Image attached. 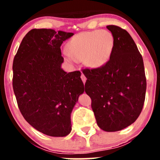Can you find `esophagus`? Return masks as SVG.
Listing matches in <instances>:
<instances>
[{"mask_svg": "<svg viewBox=\"0 0 160 160\" xmlns=\"http://www.w3.org/2000/svg\"><path fill=\"white\" fill-rule=\"evenodd\" d=\"M81 79H82V82H83V83H85L86 81V78L85 75H84L83 74H82V75H81Z\"/></svg>", "mask_w": 160, "mask_h": 160, "instance_id": "34e87169", "label": "esophagus"}]
</instances>
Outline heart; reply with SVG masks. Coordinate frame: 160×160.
Instances as JSON below:
<instances>
[{
    "label": "heart",
    "mask_w": 160,
    "mask_h": 160,
    "mask_svg": "<svg viewBox=\"0 0 160 160\" xmlns=\"http://www.w3.org/2000/svg\"><path fill=\"white\" fill-rule=\"evenodd\" d=\"M114 44V37L109 31L84 32L71 38L63 54L70 62L83 60L86 67L100 68L109 61Z\"/></svg>",
    "instance_id": "b5f03b06"
}]
</instances>
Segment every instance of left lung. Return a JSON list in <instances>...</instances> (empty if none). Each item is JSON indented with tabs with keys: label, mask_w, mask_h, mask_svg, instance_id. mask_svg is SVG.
I'll return each instance as SVG.
<instances>
[{
	"label": "left lung",
	"mask_w": 160,
	"mask_h": 160,
	"mask_svg": "<svg viewBox=\"0 0 160 160\" xmlns=\"http://www.w3.org/2000/svg\"><path fill=\"white\" fill-rule=\"evenodd\" d=\"M115 40L109 61L103 67L84 69L85 92L92 99L99 128L117 132L132 124L144 106L147 82L144 62L131 35L124 29L108 25Z\"/></svg>",
	"instance_id": "1"
}]
</instances>
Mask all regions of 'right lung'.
<instances>
[{
    "label": "right lung",
    "instance_id": "1",
    "mask_svg": "<svg viewBox=\"0 0 160 160\" xmlns=\"http://www.w3.org/2000/svg\"><path fill=\"white\" fill-rule=\"evenodd\" d=\"M74 33L32 29L22 40L12 64V87L25 120L40 132L64 137L71 114L85 91L80 71L62 68L61 45Z\"/></svg>",
    "mask_w": 160,
    "mask_h": 160
}]
</instances>
